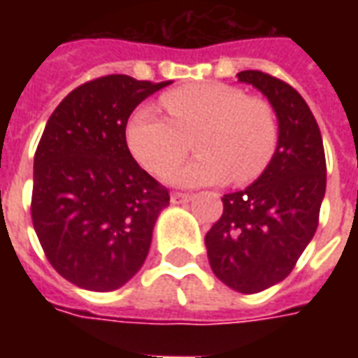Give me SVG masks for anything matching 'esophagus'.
Listing matches in <instances>:
<instances>
[{
    "mask_svg": "<svg viewBox=\"0 0 358 358\" xmlns=\"http://www.w3.org/2000/svg\"><path fill=\"white\" fill-rule=\"evenodd\" d=\"M192 201V195L189 194H172L171 195V203L174 205H180V203H187Z\"/></svg>",
    "mask_w": 358,
    "mask_h": 358,
    "instance_id": "34e87169",
    "label": "esophagus"
}]
</instances>
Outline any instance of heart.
Masks as SVG:
<instances>
[{"mask_svg":"<svg viewBox=\"0 0 358 358\" xmlns=\"http://www.w3.org/2000/svg\"><path fill=\"white\" fill-rule=\"evenodd\" d=\"M169 118L141 105L126 124V143L149 172L163 174L186 157L195 134L199 155L166 176L182 187L249 184L268 169L280 140L274 107L230 84H194L161 97Z\"/></svg>","mask_w":358,"mask_h":358,"instance_id":"b5f03b06","label":"heart"}]
</instances>
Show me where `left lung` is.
<instances>
[{
	"instance_id": "8db88e82",
	"label": "left lung",
	"mask_w": 358,
	"mask_h": 358,
	"mask_svg": "<svg viewBox=\"0 0 358 358\" xmlns=\"http://www.w3.org/2000/svg\"><path fill=\"white\" fill-rule=\"evenodd\" d=\"M274 107L280 140L268 169L241 192L222 197V217L207 236L215 276L240 293L264 292L292 272L318 226L326 194L322 136L299 92L261 71H241Z\"/></svg>"
}]
</instances>
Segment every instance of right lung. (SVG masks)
Listing matches in <instances>:
<instances>
[{
  "mask_svg": "<svg viewBox=\"0 0 358 358\" xmlns=\"http://www.w3.org/2000/svg\"><path fill=\"white\" fill-rule=\"evenodd\" d=\"M166 82L109 74L51 113L34 155L32 224L51 266L71 284L113 292L141 268L169 189L134 161L126 122Z\"/></svg>",
  "mask_w": 358,
  "mask_h": 358,
  "instance_id": "1",
  "label": "right lung"
}]
</instances>
